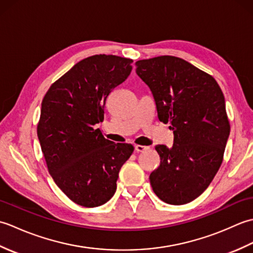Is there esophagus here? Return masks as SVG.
I'll list each match as a JSON object with an SVG mask.
<instances>
[{
  "mask_svg": "<svg viewBox=\"0 0 253 253\" xmlns=\"http://www.w3.org/2000/svg\"><path fill=\"white\" fill-rule=\"evenodd\" d=\"M150 149V147L147 146H140V144H136L135 146V150L137 152H144V151H148Z\"/></svg>",
  "mask_w": 253,
  "mask_h": 253,
  "instance_id": "obj_1",
  "label": "esophagus"
}]
</instances>
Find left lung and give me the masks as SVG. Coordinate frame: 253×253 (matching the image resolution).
Here are the masks:
<instances>
[{
    "label": "left lung",
    "instance_id": "left-lung-1",
    "mask_svg": "<svg viewBox=\"0 0 253 253\" xmlns=\"http://www.w3.org/2000/svg\"><path fill=\"white\" fill-rule=\"evenodd\" d=\"M136 73L151 90L160 122L174 132L170 148L155 147L161 164L150 184L161 200L191 202L211 184L223 162L230 126L216 80L179 57L136 62Z\"/></svg>",
    "mask_w": 253,
    "mask_h": 253
}]
</instances>
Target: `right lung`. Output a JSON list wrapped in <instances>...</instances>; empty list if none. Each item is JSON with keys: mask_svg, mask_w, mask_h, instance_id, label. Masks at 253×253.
Segmentation results:
<instances>
[{"mask_svg": "<svg viewBox=\"0 0 253 253\" xmlns=\"http://www.w3.org/2000/svg\"><path fill=\"white\" fill-rule=\"evenodd\" d=\"M132 60L93 55L53 84L41 104L37 133L49 173L75 203L95 208L114 196L118 173L133 147L102 135L104 105L112 89L130 75Z\"/></svg>", "mask_w": 253, "mask_h": 253, "instance_id": "add662e5", "label": "right lung"}]
</instances>
